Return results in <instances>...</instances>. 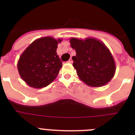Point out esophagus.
I'll use <instances>...</instances> for the list:
<instances>
[{
	"instance_id": "esophagus-1",
	"label": "esophagus",
	"mask_w": 135,
	"mask_h": 135,
	"mask_svg": "<svg viewBox=\"0 0 135 135\" xmlns=\"http://www.w3.org/2000/svg\"><path fill=\"white\" fill-rule=\"evenodd\" d=\"M68 62H69V63H72V62H73V60H72V58H70L69 60L68 61Z\"/></svg>"
}]
</instances>
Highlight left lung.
I'll return each instance as SVG.
<instances>
[{"instance_id":"obj_1","label":"left lung","mask_w":135,"mask_h":135,"mask_svg":"<svg viewBox=\"0 0 135 135\" xmlns=\"http://www.w3.org/2000/svg\"><path fill=\"white\" fill-rule=\"evenodd\" d=\"M70 43L76 52V56L72 57L73 66L85 84L101 87L111 80L115 74V62L104 43L94 38L83 41L74 38Z\"/></svg>"}]
</instances>
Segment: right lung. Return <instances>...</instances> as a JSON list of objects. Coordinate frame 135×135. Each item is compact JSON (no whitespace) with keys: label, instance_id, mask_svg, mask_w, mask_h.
Here are the masks:
<instances>
[{"label":"right lung","instance_id":"right-lung-1","mask_svg":"<svg viewBox=\"0 0 135 135\" xmlns=\"http://www.w3.org/2000/svg\"><path fill=\"white\" fill-rule=\"evenodd\" d=\"M61 41L52 37L37 39L20 56L18 71L29 86L42 88L57 78L62 66V61L57 54V43Z\"/></svg>","mask_w":135,"mask_h":135}]
</instances>
